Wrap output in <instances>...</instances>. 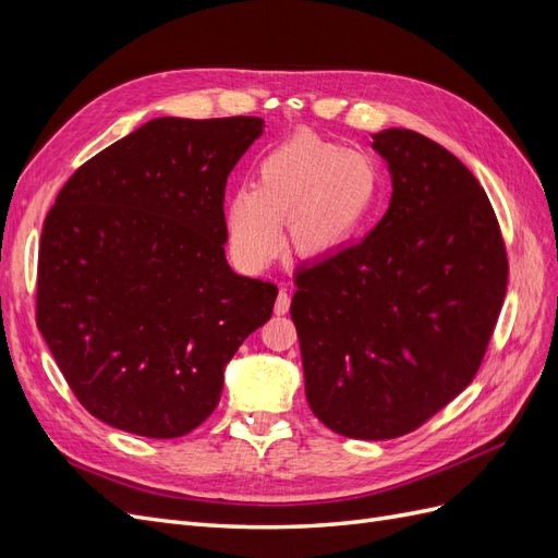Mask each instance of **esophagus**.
I'll return each instance as SVG.
<instances>
[{
    "label": "esophagus",
    "instance_id": "esophagus-1",
    "mask_svg": "<svg viewBox=\"0 0 558 558\" xmlns=\"http://www.w3.org/2000/svg\"><path fill=\"white\" fill-rule=\"evenodd\" d=\"M289 307H291V295H289V291L281 289L277 295V302H275V314L283 316L286 312H289Z\"/></svg>",
    "mask_w": 558,
    "mask_h": 558
}]
</instances>
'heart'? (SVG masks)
Wrapping results in <instances>:
<instances>
[{
	"label": "heart",
	"mask_w": 558,
	"mask_h": 558,
	"mask_svg": "<svg viewBox=\"0 0 558 558\" xmlns=\"http://www.w3.org/2000/svg\"><path fill=\"white\" fill-rule=\"evenodd\" d=\"M379 181L367 154L310 132L293 134L258 160L253 189L234 191L228 202L234 256L246 267L272 260L281 246L279 221H289L295 248L310 256L344 246L373 214Z\"/></svg>",
	"instance_id": "1"
}]
</instances>
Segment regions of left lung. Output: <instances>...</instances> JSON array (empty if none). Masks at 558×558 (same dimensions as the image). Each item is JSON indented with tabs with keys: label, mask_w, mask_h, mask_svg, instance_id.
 Masks as SVG:
<instances>
[{
	"label": "left lung",
	"mask_w": 558,
	"mask_h": 558,
	"mask_svg": "<svg viewBox=\"0 0 558 558\" xmlns=\"http://www.w3.org/2000/svg\"><path fill=\"white\" fill-rule=\"evenodd\" d=\"M393 193L359 244L295 272L305 393L356 440L416 430L477 375L508 291V251L480 181L445 146L373 134Z\"/></svg>",
	"instance_id": "1"
}]
</instances>
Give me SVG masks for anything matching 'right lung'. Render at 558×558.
<instances>
[{
	"label": "right lung",
	"instance_id": "right-lung-1",
	"mask_svg": "<svg viewBox=\"0 0 558 558\" xmlns=\"http://www.w3.org/2000/svg\"><path fill=\"white\" fill-rule=\"evenodd\" d=\"M263 118H154L62 185L39 246L37 326L78 402L170 440L195 430L223 369L272 316L277 286L226 260V183Z\"/></svg>",
	"mask_w": 558,
	"mask_h": 558
}]
</instances>
